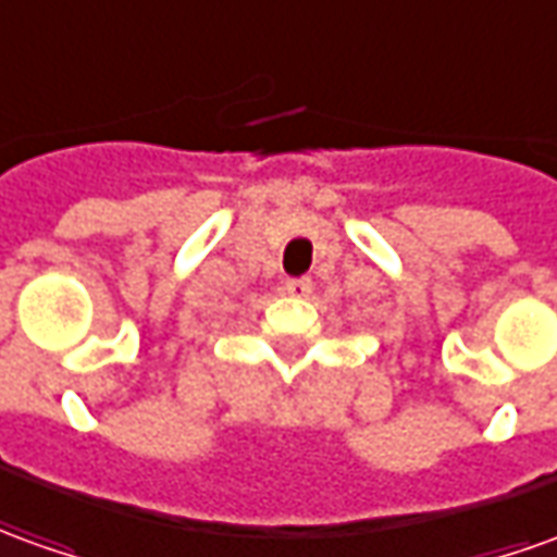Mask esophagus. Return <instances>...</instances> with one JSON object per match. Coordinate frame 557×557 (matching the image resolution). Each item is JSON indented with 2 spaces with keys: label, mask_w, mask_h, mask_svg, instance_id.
<instances>
[{
  "label": "esophagus",
  "mask_w": 557,
  "mask_h": 557,
  "mask_svg": "<svg viewBox=\"0 0 557 557\" xmlns=\"http://www.w3.org/2000/svg\"><path fill=\"white\" fill-rule=\"evenodd\" d=\"M285 290L290 297H309L312 294V278L309 275H300V278H287Z\"/></svg>",
  "instance_id": "esophagus-1"
}]
</instances>
